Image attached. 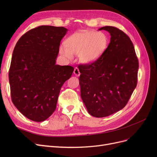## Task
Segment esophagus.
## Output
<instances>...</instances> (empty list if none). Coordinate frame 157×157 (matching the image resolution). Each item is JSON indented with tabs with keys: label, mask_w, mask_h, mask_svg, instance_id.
<instances>
[{
	"label": "esophagus",
	"mask_w": 157,
	"mask_h": 157,
	"mask_svg": "<svg viewBox=\"0 0 157 157\" xmlns=\"http://www.w3.org/2000/svg\"><path fill=\"white\" fill-rule=\"evenodd\" d=\"M74 74L77 76V77H79L80 75V73L79 71V69L78 67H75V69H74Z\"/></svg>",
	"instance_id": "obj_1"
}]
</instances>
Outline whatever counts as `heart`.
Masks as SVG:
<instances>
[{
    "mask_svg": "<svg viewBox=\"0 0 157 157\" xmlns=\"http://www.w3.org/2000/svg\"><path fill=\"white\" fill-rule=\"evenodd\" d=\"M108 44V37L103 32L81 31L66 39L65 47H59V53L68 59H72L73 54H78L81 62L92 63L105 53Z\"/></svg>",
    "mask_w": 157,
    "mask_h": 157,
    "instance_id": "obj_1",
    "label": "heart"
}]
</instances>
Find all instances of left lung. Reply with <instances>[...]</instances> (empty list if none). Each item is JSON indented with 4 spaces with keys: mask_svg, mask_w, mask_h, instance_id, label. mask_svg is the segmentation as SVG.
I'll return each instance as SVG.
<instances>
[{
    "mask_svg": "<svg viewBox=\"0 0 157 157\" xmlns=\"http://www.w3.org/2000/svg\"><path fill=\"white\" fill-rule=\"evenodd\" d=\"M111 35L105 53L92 63L78 66L81 98L94 117H105L124 108L137 86L138 59L126 33L103 27Z\"/></svg>",
    "mask_w": 157,
    "mask_h": 157,
    "instance_id": "left-lung-1",
    "label": "left lung"
}]
</instances>
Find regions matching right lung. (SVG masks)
<instances>
[{"label": "right lung", "mask_w": 157, "mask_h": 157, "mask_svg": "<svg viewBox=\"0 0 157 157\" xmlns=\"http://www.w3.org/2000/svg\"><path fill=\"white\" fill-rule=\"evenodd\" d=\"M67 31L63 27H37L22 35L13 49L8 75L12 101L31 121L52 115L61 86L73 74L71 66L56 64Z\"/></svg>", "instance_id": "right-lung-1"}]
</instances>
